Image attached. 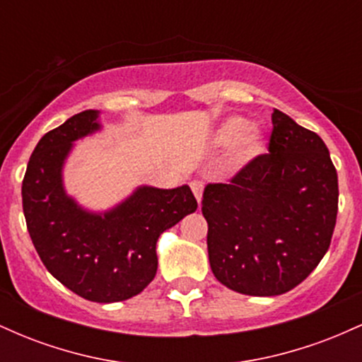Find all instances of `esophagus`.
Here are the masks:
<instances>
[{"instance_id":"1","label":"esophagus","mask_w":362,"mask_h":362,"mask_svg":"<svg viewBox=\"0 0 362 362\" xmlns=\"http://www.w3.org/2000/svg\"><path fill=\"white\" fill-rule=\"evenodd\" d=\"M190 189H192L195 199H197V202H199V204H201L202 190H204V184H202L201 180H192V182H190Z\"/></svg>"}]
</instances>
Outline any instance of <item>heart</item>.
I'll return each instance as SVG.
<instances>
[{"mask_svg":"<svg viewBox=\"0 0 362 362\" xmlns=\"http://www.w3.org/2000/svg\"><path fill=\"white\" fill-rule=\"evenodd\" d=\"M211 143L216 148H228V165L230 168L240 170L252 163L257 156L264 153V132L257 126H248L243 117L224 119L211 136Z\"/></svg>","mask_w":362,"mask_h":362,"instance_id":"b5f03b06","label":"heart"}]
</instances>
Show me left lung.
<instances>
[{
    "instance_id": "left-lung-1",
    "label": "left lung",
    "mask_w": 362,
    "mask_h": 362,
    "mask_svg": "<svg viewBox=\"0 0 362 362\" xmlns=\"http://www.w3.org/2000/svg\"><path fill=\"white\" fill-rule=\"evenodd\" d=\"M267 155L202 195L214 277L248 296H277L313 272L330 247L339 182L317 132L274 109Z\"/></svg>"
}]
</instances>
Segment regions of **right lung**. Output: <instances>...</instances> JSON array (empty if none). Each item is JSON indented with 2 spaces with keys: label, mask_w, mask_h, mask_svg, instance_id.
<instances>
[{
  "label": "right lung",
  "mask_w": 362,
  "mask_h": 362,
  "mask_svg": "<svg viewBox=\"0 0 362 362\" xmlns=\"http://www.w3.org/2000/svg\"><path fill=\"white\" fill-rule=\"evenodd\" d=\"M102 129L100 112L85 110L52 129L28 160L22 184L28 233L45 269L78 296L129 300L155 279L156 242L197 209L189 185H139L110 209H85L64 189L62 170L74 141Z\"/></svg>",
  "instance_id": "add662e5"
}]
</instances>
